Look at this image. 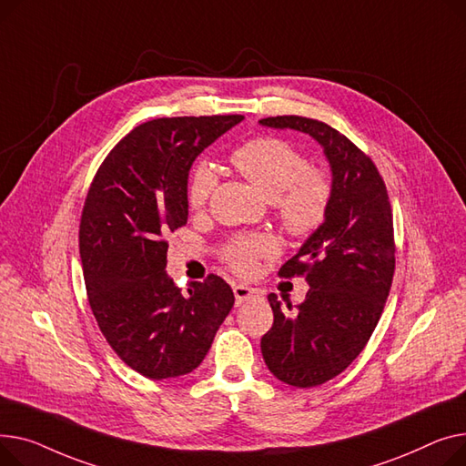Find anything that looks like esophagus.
<instances>
[{"label":"esophagus","mask_w":466,"mask_h":466,"mask_svg":"<svg viewBox=\"0 0 466 466\" xmlns=\"http://www.w3.org/2000/svg\"><path fill=\"white\" fill-rule=\"evenodd\" d=\"M233 293H235L237 305H242V303H246V300L258 297V289L246 286V284H233Z\"/></svg>","instance_id":"esophagus-1"}]
</instances>
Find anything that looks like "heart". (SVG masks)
<instances>
[{"label":"heart","mask_w":466,"mask_h":466,"mask_svg":"<svg viewBox=\"0 0 466 466\" xmlns=\"http://www.w3.org/2000/svg\"><path fill=\"white\" fill-rule=\"evenodd\" d=\"M235 169L259 191L275 201L286 229L297 237L312 235L325 222L331 205V180L323 171L309 167L307 157L279 137H259L244 143L231 154ZM218 184L210 163L201 161L187 180V203L203 208ZM277 240L267 235L237 238L226 252L238 272H248L258 256L277 250Z\"/></svg>","instance_id":"b5f03b06"}]
</instances>
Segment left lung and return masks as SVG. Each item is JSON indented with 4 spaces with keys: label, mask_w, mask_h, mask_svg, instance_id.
I'll list each match as a JSON object with an SVG mask.
<instances>
[{
    "label": "left lung",
    "mask_w": 466,
    "mask_h": 466,
    "mask_svg": "<svg viewBox=\"0 0 466 466\" xmlns=\"http://www.w3.org/2000/svg\"><path fill=\"white\" fill-rule=\"evenodd\" d=\"M259 124L310 135L331 167L325 222L279 272L305 277L307 299L293 310L270 293L275 321L261 339L272 374L295 388H314L351 365L384 310L395 272L391 205L372 159L335 127L305 116Z\"/></svg>",
    "instance_id": "obj_1"
}]
</instances>
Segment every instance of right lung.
Wrapping results in <instances>:
<instances>
[{
	"label": "right lung",
	"mask_w": 466,
	"mask_h": 466,
	"mask_svg": "<svg viewBox=\"0 0 466 466\" xmlns=\"http://www.w3.org/2000/svg\"><path fill=\"white\" fill-rule=\"evenodd\" d=\"M242 120L177 116L137 126L88 189L78 248L90 307L118 358L150 380L198 369L233 309L229 284L216 275L186 293L175 286L166 237L187 222L196 157Z\"/></svg>",
	"instance_id": "obj_1"
}]
</instances>
